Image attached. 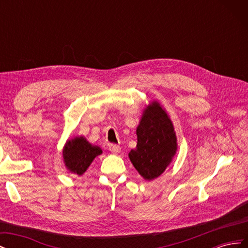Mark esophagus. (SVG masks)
<instances>
[{
  "label": "esophagus",
  "mask_w": 248,
  "mask_h": 248,
  "mask_svg": "<svg viewBox=\"0 0 248 248\" xmlns=\"http://www.w3.org/2000/svg\"><path fill=\"white\" fill-rule=\"evenodd\" d=\"M108 149H109V151H110L112 154H119L120 152H121V147L118 146V145L110 144V145L108 146Z\"/></svg>",
  "instance_id": "34e87169"
}]
</instances>
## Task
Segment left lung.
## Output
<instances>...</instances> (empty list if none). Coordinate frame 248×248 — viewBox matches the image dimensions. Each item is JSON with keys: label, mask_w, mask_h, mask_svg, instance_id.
<instances>
[{"label": "left lung", "mask_w": 248, "mask_h": 248, "mask_svg": "<svg viewBox=\"0 0 248 248\" xmlns=\"http://www.w3.org/2000/svg\"><path fill=\"white\" fill-rule=\"evenodd\" d=\"M137 136V148L129 152V159L139 174L150 181L166 170L177 151L174 126L157 101L142 111Z\"/></svg>", "instance_id": "left-lung-1"}]
</instances>
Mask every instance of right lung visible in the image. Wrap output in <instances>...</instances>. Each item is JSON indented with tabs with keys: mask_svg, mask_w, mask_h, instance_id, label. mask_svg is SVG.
<instances>
[{
	"mask_svg": "<svg viewBox=\"0 0 248 248\" xmlns=\"http://www.w3.org/2000/svg\"><path fill=\"white\" fill-rule=\"evenodd\" d=\"M102 153L98 146H93L84 138L77 137L67 140L63 149L64 163L69 171L78 176L90 167L96 156Z\"/></svg>",
	"mask_w": 248,
	"mask_h": 248,
	"instance_id": "right-lung-1",
	"label": "right lung"
}]
</instances>
